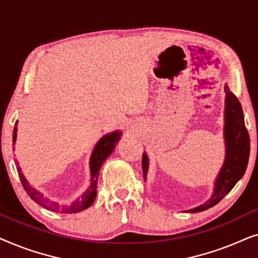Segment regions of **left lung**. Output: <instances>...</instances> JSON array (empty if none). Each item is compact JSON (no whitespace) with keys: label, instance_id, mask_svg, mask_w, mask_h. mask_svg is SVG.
Returning a JSON list of instances; mask_svg holds the SVG:
<instances>
[{"label":"left lung","instance_id":"obj_1","mask_svg":"<svg viewBox=\"0 0 258 258\" xmlns=\"http://www.w3.org/2000/svg\"><path fill=\"white\" fill-rule=\"evenodd\" d=\"M225 94V128L224 137L227 146V156L224 165L215 183V191L207 203L189 210V213H200L217 204L234 188L236 183L244 175L250 155V137L245 128L244 116L238 98L231 93L228 86L224 88ZM143 176L146 177L148 170V157L142 156Z\"/></svg>","mask_w":258,"mask_h":258}]
</instances>
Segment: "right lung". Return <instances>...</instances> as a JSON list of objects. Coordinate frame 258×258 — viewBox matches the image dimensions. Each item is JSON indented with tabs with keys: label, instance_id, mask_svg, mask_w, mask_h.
<instances>
[{
	"label": "right lung",
	"instance_id": "add662e5",
	"mask_svg": "<svg viewBox=\"0 0 258 258\" xmlns=\"http://www.w3.org/2000/svg\"><path fill=\"white\" fill-rule=\"evenodd\" d=\"M16 124L17 122L15 123V128H14V133H13V144H15L16 136H17ZM119 139H121V133L115 132V133L109 134L107 136H104L103 139L96 144L90 160L91 184L89 186V189H88L87 191L80 197V199H77L75 202L70 204V206H59L58 203L51 202V201L45 199L41 192H38L34 188H31L29 183L27 182V179L24 178L22 171H21V168L17 165V172H19L23 189L26 190V192L30 196V199L35 201L37 204H40L41 207L45 208V209L55 211V213L75 214V213H79V211L87 209V208H89L91 204H93L95 199H96L97 179H98V174H100V169L102 167V164H103V162L109 157V155L114 151V148L116 146V143L119 141Z\"/></svg>",
	"mask_w": 258,
	"mask_h": 258
}]
</instances>
